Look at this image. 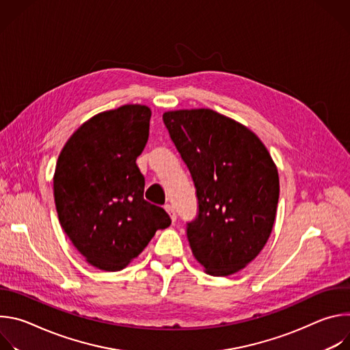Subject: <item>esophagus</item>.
Wrapping results in <instances>:
<instances>
[{"label": "esophagus", "mask_w": 350, "mask_h": 350, "mask_svg": "<svg viewBox=\"0 0 350 350\" xmlns=\"http://www.w3.org/2000/svg\"><path fill=\"white\" fill-rule=\"evenodd\" d=\"M165 209H166V212L169 213V216H170L172 221L174 223V221H176V219H177V215H176V211H174V208H173L172 205H166V206H165Z\"/></svg>", "instance_id": "1"}]
</instances>
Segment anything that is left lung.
I'll use <instances>...</instances> for the list:
<instances>
[{
  "instance_id": "left-lung-1",
  "label": "left lung",
  "mask_w": 350,
  "mask_h": 350,
  "mask_svg": "<svg viewBox=\"0 0 350 350\" xmlns=\"http://www.w3.org/2000/svg\"><path fill=\"white\" fill-rule=\"evenodd\" d=\"M163 123L196 188L198 215L187 223L192 255L211 275L234 274L271 234L277 167L255 133L212 109L165 112Z\"/></svg>"
}]
</instances>
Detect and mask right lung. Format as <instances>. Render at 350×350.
<instances>
[{
	"label": "right lung",
	"instance_id": "1",
	"mask_svg": "<svg viewBox=\"0 0 350 350\" xmlns=\"http://www.w3.org/2000/svg\"><path fill=\"white\" fill-rule=\"evenodd\" d=\"M151 109L123 105L92 116L68 139L54 174L59 223L85 260L119 271L172 220L144 199L135 161L149 135Z\"/></svg>",
	"mask_w": 350,
	"mask_h": 350
}]
</instances>
